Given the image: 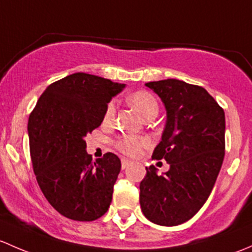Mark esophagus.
Segmentation results:
<instances>
[{
  "label": "esophagus",
  "instance_id": "34e87169",
  "mask_svg": "<svg viewBox=\"0 0 252 252\" xmlns=\"http://www.w3.org/2000/svg\"><path fill=\"white\" fill-rule=\"evenodd\" d=\"M129 162H131L129 160H127V159H125V158H124V159H121V167L126 168L127 166L129 165Z\"/></svg>",
  "mask_w": 252,
  "mask_h": 252
}]
</instances>
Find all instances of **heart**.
Here are the masks:
<instances>
[{
    "mask_svg": "<svg viewBox=\"0 0 252 252\" xmlns=\"http://www.w3.org/2000/svg\"><path fill=\"white\" fill-rule=\"evenodd\" d=\"M128 103L132 105L142 118L147 119L149 116L157 115L158 110H159V104L154 95L150 92L144 90H139L133 92L132 94L128 95ZM116 105L115 102L111 100L110 103L105 108L104 113V123H108L113 119L114 114H115ZM148 144L147 138L139 136H133V134H125L119 138H116L115 147L116 149L120 150L121 153L126 155H136L137 153L141 150L142 147Z\"/></svg>",
    "mask_w": 252,
    "mask_h": 252,
    "instance_id": "obj_1",
    "label": "heart"
}]
</instances>
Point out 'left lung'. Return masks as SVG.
<instances>
[{
  "mask_svg": "<svg viewBox=\"0 0 252 252\" xmlns=\"http://www.w3.org/2000/svg\"><path fill=\"white\" fill-rule=\"evenodd\" d=\"M164 102L167 121L153 159H165L170 170L158 176L145 167L139 184L144 216L160 225L190 220L209 198L224 158V110L196 85L176 79L145 84Z\"/></svg>",
  "mask_w": 252,
  "mask_h": 252,
  "instance_id": "8db88e82",
  "label": "left lung"
}]
</instances>
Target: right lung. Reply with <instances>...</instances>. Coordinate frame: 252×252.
I'll return each mask as SVG.
<instances>
[{"instance_id": "1", "label": "right lung", "mask_w": 252, "mask_h": 252, "mask_svg": "<svg viewBox=\"0 0 252 252\" xmlns=\"http://www.w3.org/2000/svg\"><path fill=\"white\" fill-rule=\"evenodd\" d=\"M124 84L76 72L46 88L28 123L38 186L64 217L90 222L108 211L121 161L113 153L93 161L85 137L100 126L111 97Z\"/></svg>"}]
</instances>
